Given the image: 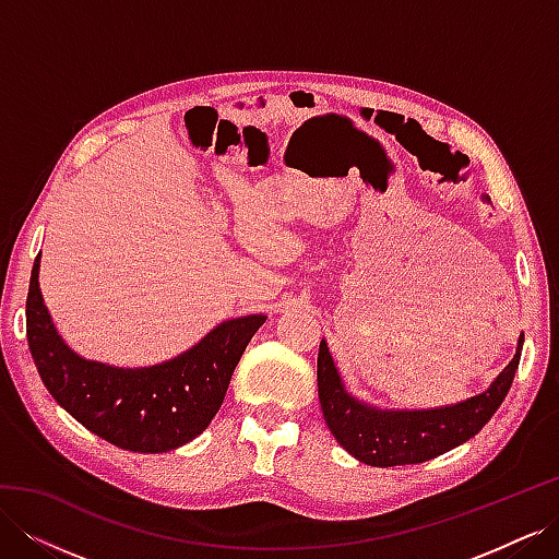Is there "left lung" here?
Masks as SVG:
<instances>
[{"label":"left lung","instance_id":"1","mask_svg":"<svg viewBox=\"0 0 559 559\" xmlns=\"http://www.w3.org/2000/svg\"><path fill=\"white\" fill-rule=\"evenodd\" d=\"M524 335L513 361L506 366L487 392L464 403L436 411H376L352 399L333 366L326 343L317 357L319 403L335 441L368 466L421 464L476 436L497 413L513 384Z\"/></svg>","mask_w":559,"mask_h":559}]
</instances>
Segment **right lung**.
<instances>
[{
	"mask_svg": "<svg viewBox=\"0 0 559 559\" xmlns=\"http://www.w3.org/2000/svg\"><path fill=\"white\" fill-rule=\"evenodd\" d=\"M27 345L41 382L95 436L130 452H167L193 441L218 413L263 314L230 319L179 357L151 368L81 359L62 343L39 292V257L27 292Z\"/></svg>",
	"mask_w": 559,
	"mask_h": 559,
	"instance_id": "obj_1",
	"label": "right lung"
}]
</instances>
